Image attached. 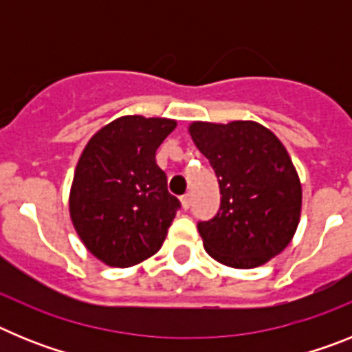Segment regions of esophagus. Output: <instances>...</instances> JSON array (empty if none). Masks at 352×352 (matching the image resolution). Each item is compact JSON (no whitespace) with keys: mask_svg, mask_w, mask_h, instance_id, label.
Wrapping results in <instances>:
<instances>
[{"mask_svg":"<svg viewBox=\"0 0 352 352\" xmlns=\"http://www.w3.org/2000/svg\"><path fill=\"white\" fill-rule=\"evenodd\" d=\"M190 204H192V195L190 194H185L182 197V206L185 208V210H188V208H190Z\"/></svg>","mask_w":352,"mask_h":352,"instance_id":"esophagus-1","label":"esophagus"}]
</instances>
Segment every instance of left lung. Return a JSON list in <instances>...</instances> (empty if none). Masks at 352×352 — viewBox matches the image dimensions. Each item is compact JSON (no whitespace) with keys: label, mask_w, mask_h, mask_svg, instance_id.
I'll return each mask as SVG.
<instances>
[{"label":"left lung","mask_w":352,"mask_h":352,"mask_svg":"<svg viewBox=\"0 0 352 352\" xmlns=\"http://www.w3.org/2000/svg\"><path fill=\"white\" fill-rule=\"evenodd\" d=\"M188 132L220 185V210L199 222L214 261L257 268L278 256L296 232L301 182L280 139L257 121H192Z\"/></svg>","instance_id":"obj_1"}]
</instances>
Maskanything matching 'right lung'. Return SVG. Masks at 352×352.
Wrapping results in <instances>:
<instances>
[{"label":"right lung","instance_id":"1","mask_svg":"<svg viewBox=\"0 0 352 352\" xmlns=\"http://www.w3.org/2000/svg\"><path fill=\"white\" fill-rule=\"evenodd\" d=\"M176 129L167 118L121 116L102 126L77 162L68 210L96 259L130 268L157 254L179 201L167 190L155 153Z\"/></svg>","mask_w":352,"mask_h":352}]
</instances>
